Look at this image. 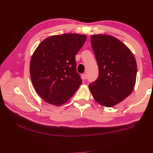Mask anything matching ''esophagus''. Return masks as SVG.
Here are the masks:
<instances>
[{"label":"esophagus","instance_id":"34e87169","mask_svg":"<svg viewBox=\"0 0 153 153\" xmlns=\"http://www.w3.org/2000/svg\"><path fill=\"white\" fill-rule=\"evenodd\" d=\"M81 78L82 80H85L86 78H87V75H85V74H83V75H81Z\"/></svg>","mask_w":153,"mask_h":153}]
</instances>
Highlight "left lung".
I'll return each mask as SVG.
<instances>
[{"instance_id":"obj_1","label":"left lung","mask_w":153,"mask_h":153,"mask_svg":"<svg viewBox=\"0 0 153 153\" xmlns=\"http://www.w3.org/2000/svg\"><path fill=\"white\" fill-rule=\"evenodd\" d=\"M99 76L89 85L94 99L106 107L121 103L133 92L137 78V62L129 48L114 36H91Z\"/></svg>"}]
</instances>
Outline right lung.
<instances>
[{
	"mask_svg": "<svg viewBox=\"0 0 153 153\" xmlns=\"http://www.w3.org/2000/svg\"><path fill=\"white\" fill-rule=\"evenodd\" d=\"M86 39L85 35L78 34L51 36L35 50L30 61V75L36 92L45 102L61 105L82 84L75 55Z\"/></svg>",
	"mask_w": 153,
	"mask_h": 153,
	"instance_id": "1",
	"label": "right lung"
}]
</instances>
